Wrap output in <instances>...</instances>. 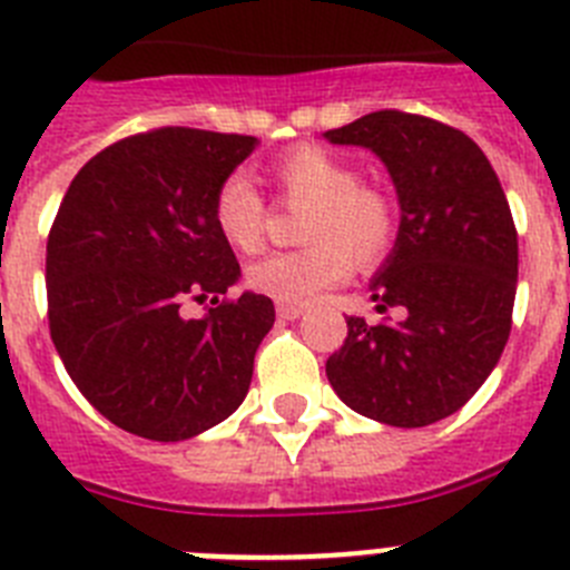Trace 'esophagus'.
Listing matches in <instances>:
<instances>
[{"label":"esophagus","mask_w":570,"mask_h":570,"mask_svg":"<svg viewBox=\"0 0 570 570\" xmlns=\"http://www.w3.org/2000/svg\"><path fill=\"white\" fill-rule=\"evenodd\" d=\"M276 314H279V320H299V316L305 314V308H302V305H285V302H279V305H276Z\"/></svg>","instance_id":"34e87169"}]
</instances>
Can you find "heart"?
Segmentation results:
<instances>
[{
	"mask_svg": "<svg viewBox=\"0 0 570 570\" xmlns=\"http://www.w3.org/2000/svg\"><path fill=\"white\" fill-rule=\"evenodd\" d=\"M274 179L291 205H302L308 248L271 254L248 268L250 291L285 305H308L354 271L374 268L396 245L400 210L356 165L325 148L302 145L274 163ZM214 225L234 250L250 254L265 234V203L245 174L225 176L214 194Z\"/></svg>",
	"mask_w": 570,
	"mask_h": 570,
	"instance_id": "1",
	"label": "heart"
}]
</instances>
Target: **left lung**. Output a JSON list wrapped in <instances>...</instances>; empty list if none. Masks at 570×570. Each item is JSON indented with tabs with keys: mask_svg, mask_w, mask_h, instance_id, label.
Segmentation results:
<instances>
[{
	"mask_svg": "<svg viewBox=\"0 0 570 570\" xmlns=\"http://www.w3.org/2000/svg\"><path fill=\"white\" fill-rule=\"evenodd\" d=\"M325 139L374 150L394 179L400 234L371 299L380 314L405 311L396 325L347 316L325 374L367 420H445L480 391L511 334L520 248L505 190L471 136L428 116L376 110Z\"/></svg>",
	"mask_w": 570,
	"mask_h": 570,
	"instance_id": "obj_1",
	"label": "left lung"
}]
</instances>
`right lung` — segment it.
Masks as SVG:
<instances>
[{"mask_svg":"<svg viewBox=\"0 0 570 570\" xmlns=\"http://www.w3.org/2000/svg\"><path fill=\"white\" fill-rule=\"evenodd\" d=\"M256 136L156 128L99 150L48 234L50 340L85 400L122 431L179 442L228 420L274 325L262 294L225 299L239 262L214 194ZM190 301H210L199 321Z\"/></svg>","mask_w":570,"mask_h":570,"instance_id":"obj_1","label":"right lung"}]
</instances>
